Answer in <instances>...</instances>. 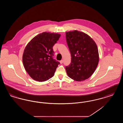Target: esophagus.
<instances>
[{
    "mask_svg": "<svg viewBox=\"0 0 123 123\" xmlns=\"http://www.w3.org/2000/svg\"><path fill=\"white\" fill-rule=\"evenodd\" d=\"M63 60H61L60 61V63L61 64H63Z\"/></svg>",
    "mask_w": 123,
    "mask_h": 123,
    "instance_id": "34e87169",
    "label": "esophagus"
}]
</instances>
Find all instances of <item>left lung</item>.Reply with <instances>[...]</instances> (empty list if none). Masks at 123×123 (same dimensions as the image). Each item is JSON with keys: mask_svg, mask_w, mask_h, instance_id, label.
<instances>
[{"mask_svg": "<svg viewBox=\"0 0 123 123\" xmlns=\"http://www.w3.org/2000/svg\"><path fill=\"white\" fill-rule=\"evenodd\" d=\"M65 34L71 57L70 64L65 67L67 75L76 81H84L92 75L98 64L97 45L84 32L74 30Z\"/></svg>", "mask_w": 123, "mask_h": 123, "instance_id": "8db88e82", "label": "left lung"}]
</instances>
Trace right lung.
<instances>
[{
  "label": "right lung",
  "instance_id": "1",
  "mask_svg": "<svg viewBox=\"0 0 123 123\" xmlns=\"http://www.w3.org/2000/svg\"><path fill=\"white\" fill-rule=\"evenodd\" d=\"M60 36L58 33L43 32L25 47L23 55L24 67L34 80L45 82L54 76L59 63L53 59V47Z\"/></svg>",
  "mask_w": 123,
  "mask_h": 123
}]
</instances>
